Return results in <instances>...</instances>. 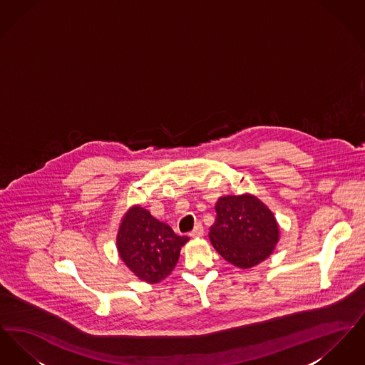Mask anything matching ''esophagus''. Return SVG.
Masks as SVG:
<instances>
[{"instance_id":"1","label":"esophagus","mask_w":365,"mask_h":365,"mask_svg":"<svg viewBox=\"0 0 365 365\" xmlns=\"http://www.w3.org/2000/svg\"><path fill=\"white\" fill-rule=\"evenodd\" d=\"M191 238H198V237H202L204 235V227L201 223H198V225H195L194 227V230L191 231L190 234Z\"/></svg>"}]
</instances>
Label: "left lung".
Instances as JSON below:
<instances>
[{"label": "left lung", "mask_w": 365, "mask_h": 365, "mask_svg": "<svg viewBox=\"0 0 365 365\" xmlns=\"http://www.w3.org/2000/svg\"><path fill=\"white\" fill-rule=\"evenodd\" d=\"M209 240L225 260L250 268L265 260L279 241L274 213L252 194L226 195L216 202Z\"/></svg>", "instance_id": "obj_1"}]
</instances>
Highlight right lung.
Listing matches in <instances>:
<instances>
[{
  "label": "right lung",
  "mask_w": 365,
  "mask_h": 365,
  "mask_svg": "<svg viewBox=\"0 0 365 365\" xmlns=\"http://www.w3.org/2000/svg\"><path fill=\"white\" fill-rule=\"evenodd\" d=\"M187 241V237L176 235L149 210L133 207L122 219L116 245L120 259L134 275L148 283H158L173 272Z\"/></svg>",
  "instance_id": "1"
}]
</instances>
